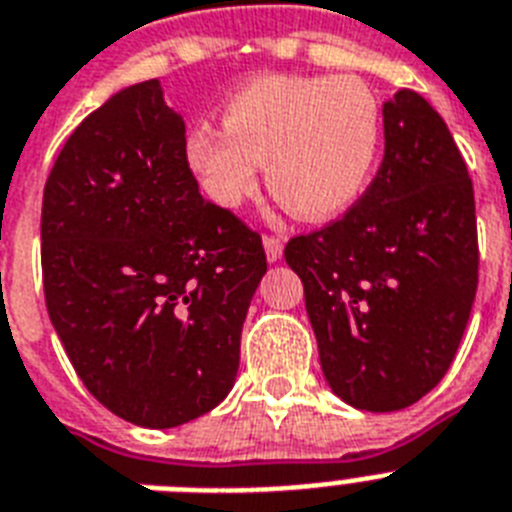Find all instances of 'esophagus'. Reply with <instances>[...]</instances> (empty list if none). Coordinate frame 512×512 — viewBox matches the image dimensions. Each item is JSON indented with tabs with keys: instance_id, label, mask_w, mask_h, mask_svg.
<instances>
[{
	"instance_id": "1",
	"label": "esophagus",
	"mask_w": 512,
	"mask_h": 512,
	"mask_svg": "<svg viewBox=\"0 0 512 512\" xmlns=\"http://www.w3.org/2000/svg\"><path fill=\"white\" fill-rule=\"evenodd\" d=\"M263 244H265V255H268L270 263H276V260H281V255H283V242H281V239H278V236L265 234V236H263Z\"/></svg>"
}]
</instances>
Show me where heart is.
<instances>
[{"instance_id": "obj_1", "label": "heart", "mask_w": 512, "mask_h": 512, "mask_svg": "<svg viewBox=\"0 0 512 512\" xmlns=\"http://www.w3.org/2000/svg\"><path fill=\"white\" fill-rule=\"evenodd\" d=\"M380 132V103L359 77L268 75L226 101L223 127H192L184 156L221 208L252 195L268 163L270 190L291 213L328 218L364 190Z\"/></svg>"}]
</instances>
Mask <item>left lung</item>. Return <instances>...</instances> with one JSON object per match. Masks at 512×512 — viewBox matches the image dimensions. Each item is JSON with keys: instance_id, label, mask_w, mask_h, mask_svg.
<instances>
[{"instance_id": "obj_1", "label": "left lung", "mask_w": 512, "mask_h": 512, "mask_svg": "<svg viewBox=\"0 0 512 512\" xmlns=\"http://www.w3.org/2000/svg\"><path fill=\"white\" fill-rule=\"evenodd\" d=\"M385 156L338 221L289 239L325 380L364 411H398L445 377L479 283L474 184L416 90L382 106Z\"/></svg>"}]
</instances>
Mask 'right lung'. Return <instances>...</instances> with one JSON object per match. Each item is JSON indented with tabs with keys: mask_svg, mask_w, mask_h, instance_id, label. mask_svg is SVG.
Masks as SVG:
<instances>
[{
	"mask_svg": "<svg viewBox=\"0 0 512 512\" xmlns=\"http://www.w3.org/2000/svg\"><path fill=\"white\" fill-rule=\"evenodd\" d=\"M158 80L77 124L44 187L41 270L77 377L124 422L179 427L234 388L263 239L200 195Z\"/></svg>",
	"mask_w": 512,
	"mask_h": 512,
	"instance_id": "1",
	"label": "right lung"
}]
</instances>
